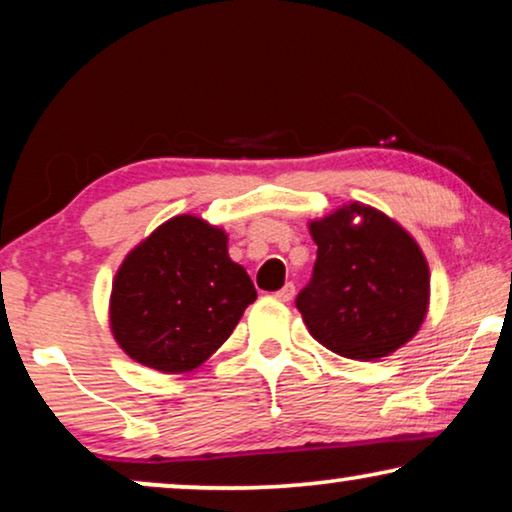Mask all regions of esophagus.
Returning <instances> with one entry per match:
<instances>
[{"mask_svg":"<svg viewBox=\"0 0 512 512\" xmlns=\"http://www.w3.org/2000/svg\"><path fill=\"white\" fill-rule=\"evenodd\" d=\"M293 293H296V286H293V284L289 282V284H284L282 289H279V291L275 293V298L282 300V303H289V300L293 298Z\"/></svg>","mask_w":512,"mask_h":512,"instance_id":"obj_1","label":"esophagus"}]
</instances>
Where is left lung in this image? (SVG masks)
Here are the masks:
<instances>
[{"label":"left lung","instance_id":"left-lung-1","mask_svg":"<svg viewBox=\"0 0 512 512\" xmlns=\"http://www.w3.org/2000/svg\"><path fill=\"white\" fill-rule=\"evenodd\" d=\"M312 279L296 307L312 338L356 361L389 356L415 338L429 310V265L408 230L349 202L310 223Z\"/></svg>","mask_w":512,"mask_h":512}]
</instances>
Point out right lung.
Returning <instances> with one entry per match:
<instances>
[{
	"label": "right lung",
	"instance_id": "add662e5",
	"mask_svg": "<svg viewBox=\"0 0 512 512\" xmlns=\"http://www.w3.org/2000/svg\"><path fill=\"white\" fill-rule=\"evenodd\" d=\"M254 300L247 270L228 256V235L181 214L125 256L111 286L109 324L130 359L177 375L202 366Z\"/></svg>",
	"mask_w": 512,
	"mask_h": 512
}]
</instances>
